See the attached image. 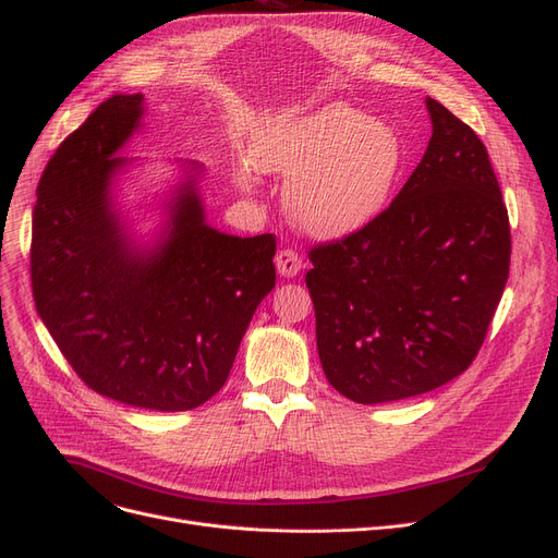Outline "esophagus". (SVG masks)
Instances as JSON below:
<instances>
[{
    "label": "esophagus",
    "instance_id": "obj_1",
    "mask_svg": "<svg viewBox=\"0 0 558 558\" xmlns=\"http://www.w3.org/2000/svg\"><path fill=\"white\" fill-rule=\"evenodd\" d=\"M276 269H278V274L282 278H294L303 269V259H301V255L294 248H282L276 255Z\"/></svg>",
    "mask_w": 558,
    "mask_h": 558
}]
</instances>
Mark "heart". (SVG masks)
<instances>
[{"label":"heart","mask_w":558,"mask_h":558,"mask_svg":"<svg viewBox=\"0 0 558 558\" xmlns=\"http://www.w3.org/2000/svg\"><path fill=\"white\" fill-rule=\"evenodd\" d=\"M404 160L398 133L343 101L259 129L240 183L255 169L289 179L284 208L301 230L339 240L371 223L391 196Z\"/></svg>","instance_id":"heart-1"}]
</instances>
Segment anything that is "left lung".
Returning <instances> with one entry per match:
<instances>
[{"label": "left lung", "instance_id": "8db88e82", "mask_svg": "<svg viewBox=\"0 0 558 558\" xmlns=\"http://www.w3.org/2000/svg\"><path fill=\"white\" fill-rule=\"evenodd\" d=\"M427 151L385 213L310 251L305 276L328 383L360 404L438 389L477 357L511 262L484 142L427 97Z\"/></svg>", "mask_w": 558, "mask_h": 558}]
</instances>
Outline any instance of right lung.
<instances>
[{"label":"right lung","mask_w":558,"mask_h":558,"mask_svg":"<svg viewBox=\"0 0 558 558\" xmlns=\"http://www.w3.org/2000/svg\"><path fill=\"white\" fill-rule=\"evenodd\" d=\"M144 97L112 95L63 140L38 183L32 232L36 310L93 391L187 412L228 379L262 299L276 287V238H234L205 221L198 165L167 203L154 246L135 244L112 203L133 160Z\"/></svg>","instance_id":"add662e5"}]
</instances>
